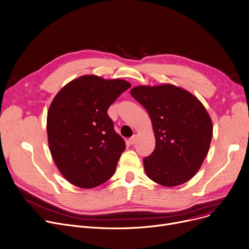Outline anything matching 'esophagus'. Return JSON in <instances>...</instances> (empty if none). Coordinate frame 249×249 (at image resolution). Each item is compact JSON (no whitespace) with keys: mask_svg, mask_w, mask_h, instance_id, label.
Returning a JSON list of instances; mask_svg holds the SVG:
<instances>
[{"mask_svg":"<svg viewBox=\"0 0 249 249\" xmlns=\"http://www.w3.org/2000/svg\"><path fill=\"white\" fill-rule=\"evenodd\" d=\"M136 140H137V136H136V135H133V136H132V137L129 139V144H131V145L135 144V143H136Z\"/></svg>","mask_w":249,"mask_h":249,"instance_id":"esophagus-1","label":"esophagus"}]
</instances>
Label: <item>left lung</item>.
Instances as JSON below:
<instances>
[{
  "instance_id": "8db88e82",
  "label": "left lung",
  "mask_w": 249,
  "mask_h": 249,
  "mask_svg": "<svg viewBox=\"0 0 249 249\" xmlns=\"http://www.w3.org/2000/svg\"><path fill=\"white\" fill-rule=\"evenodd\" d=\"M147 110L155 134L154 151L143 159L147 176L173 187L190 180L208 153L213 126L209 114L188 91L171 84L130 91Z\"/></svg>"
}]
</instances>
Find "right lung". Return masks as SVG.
Instances as JSON below:
<instances>
[{"label": "right lung", "mask_w": 249, "mask_h": 249, "mask_svg": "<svg viewBox=\"0 0 249 249\" xmlns=\"http://www.w3.org/2000/svg\"><path fill=\"white\" fill-rule=\"evenodd\" d=\"M130 87L122 79L85 75L55 96L47 115L49 147L59 171L73 185L93 188L114 174L126 146L107 111Z\"/></svg>", "instance_id": "right-lung-1"}]
</instances>
